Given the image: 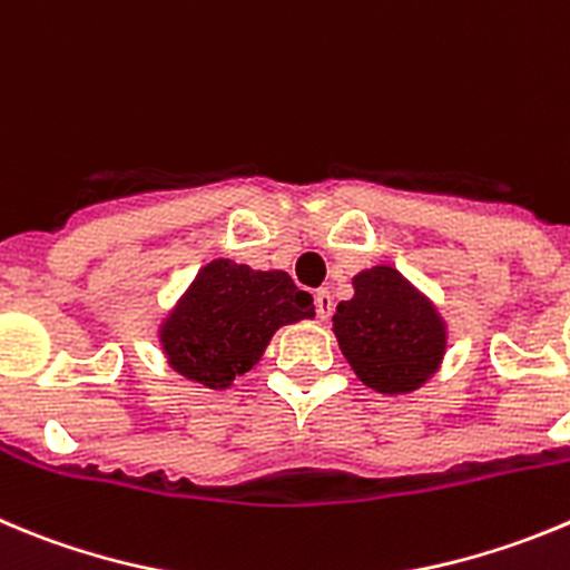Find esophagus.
<instances>
[{
  "mask_svg": "<svg viewBox=\"0 0 570 570\" xmlns=\"http://www.w3.org/2000/svg\"><path fill=\"white\" fill-rule=\"evenodd\" d=\"M331 313H333V296L331 291H316V316H320L322 322L331 320Z\"/></svg>",
  "mask_w": 570,
  "mask_h": 570,
  "instance_id": "esophagus-1",
  "label": "esophagus"
}]
</instances>
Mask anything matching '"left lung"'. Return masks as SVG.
I'll use <instances>...</instances> for the list:
<instances>
[{
    "label": "left lung",
    "instance_id": "left-lung-1",
    "mask_svg": "<svg viewBox=\"0 0 570 570\" xmlns=\"http://www.w3.org/2000/svg\"><path fill=\"white\" fill-rule=\"evenodd\" d=\"M333 333L362 384L381 395H410L441 370L449 327L435 302L399 268L370 265L338 302Z\"/></svg>",
    "mask_w": 570,
    "mask_h": 570
}]
</instances>
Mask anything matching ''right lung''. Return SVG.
I'll use <instances>...</instances> for the list:
<instances>
[{"instance_id": "right-lung-1", "label": "right lung", "mask_w": 570, "mask_h": 570, "mask_svg": "<svg viewBox=\"0 0 570 570\" xmlns=\"http://www.w3.org/2000/svg\"><path fill=\"white\" fill-rule=\"evenodd\" d=\"M311 294L285 271H254L217 257L197 271L158 327L166 364L191 384L228 390L257 367L274 333L313 320Z\"/></svg>"}]
</instances>
